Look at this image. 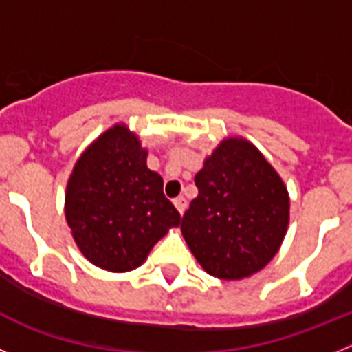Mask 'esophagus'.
Wrapping results in <instances>:
<instances>
[{"instance_id":"obj_1","label":"esophagus","mask_w":352,"mask_h":352,"mask_svg":"<svg viewBox=\"0 0 352 352\" xmlns=\"http://www.w3.org/2000/svg\"><path fill=\"white\" fill-rule=\"evenodd\" d=\"M174 206H176V210H178L179 213L183 214V211L186 210V199L185 197H176V199H174Z\"/></svg>"}]
</instances>
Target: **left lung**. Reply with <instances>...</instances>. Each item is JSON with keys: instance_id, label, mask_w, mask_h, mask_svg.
<instances>
[{"instance_id": "left-lung-1", "label": "left lung", "mask_w": 352, "mask_h": 352, "mask_svg": "<svg viewBox=\"0 0 352 352\" xmlns=\"http://www.w3.org/2000/svg\"><path fill=\"white\" fill-rule=\"evenodd\" d=\"M195 186L182 232L197 263L222 280L261 272L289 226V194L278 173L247 139L229 138L204 160Z\"/></svg>"}]
</instances>
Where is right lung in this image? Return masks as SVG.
<instances>
[{
    "label": "right lung",
    "instance_id": "add662e5",
    "mask_svg": "<svg viewBox=\"0 0 352 352\" xmlns=\"http://www.w3.org/2000/svg\"><path fill=\"white\" fill-rule=\"evenodd\" d=\"M146 157L138 135L120 123L84 149L68 178L65 217L72 236L82 256L107 272L139 268L182 222Z\"/></svg>",
    "mask_w": 352,
    "mask_h": 352
}]
</instances>
